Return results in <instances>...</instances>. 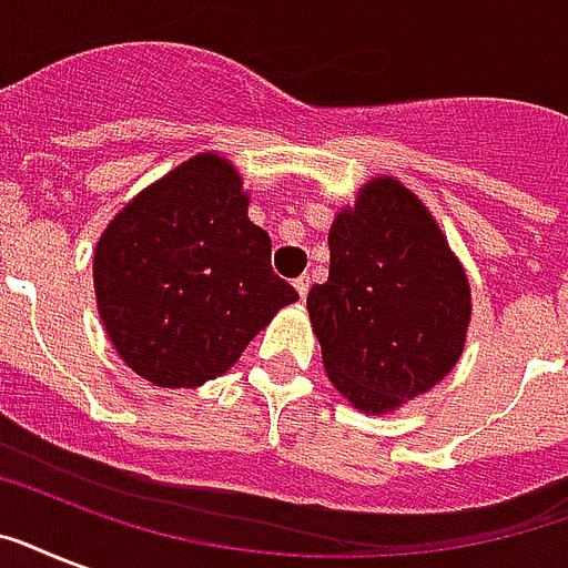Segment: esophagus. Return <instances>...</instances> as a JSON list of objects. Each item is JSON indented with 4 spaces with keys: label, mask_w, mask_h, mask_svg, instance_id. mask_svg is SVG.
<instances>
[{
    "label": "esophagus",
    "mask_w": 568,
    "mask_h": 568,
    "mask_svg": "<svg viewBox=\"0 0 568 568\" xmlns=\"http://www.w3.org/2000/svg\"><path fill=\"white\" fill-rule=\"evenodd\" d=\"M310 285H312L310 274H303L294 280V288H297V294H301V297H306V294H310Z\"/></svg>",
    "instance_id": "1"
}]
</instances>
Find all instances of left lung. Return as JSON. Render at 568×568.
Returning a JSON list of instances; mask_svg holds the SVG:
<instances>
[{
	"instance_id": "1",
	"label": "left lung",
	"mask_w": 568,
	"mask_h": 568,
	"mask_svg": "<svg viewBox=\"0 0 568 568\" xmlns=\"http://www.w3.org/2000/svg\"><path fill=\"white\" fill-rule=\"evenodd\" d=\"M327 241V283L306 297L324 372L359 413H395L463 356L466 267L430 209L395 176L365 182Z\"/></svg>"
}]
</instances>
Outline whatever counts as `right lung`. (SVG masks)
Instances as JSON below:
<instances>
[{
  "instance_id": "add662e5",
  "label": "right lung",
  "mask_w": 568,
  "mask_h": 568,
  "mask_svg": "<svg viewBox=\"0 0 568 568\" xmlns=\"http://www.w3.org/2000/svg\"><path fill=\"white\" fill-rule=\"evenodd\" d=\"M230 159L191 155L120 209L93 250V292L120 359L162 388H194L239 363L297 301L271 271Z\"/></svg>"
}]
</instances>
